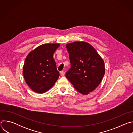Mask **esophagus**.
Masks as SVG:
<instances>
[{
	"label": "esophagus",
	"instance_id": "esophagus-1",
	"mask_svg": "<svg viewBox=\"0 0 133 133\" xmlns=\"http://www.w3.org/2000/svg\"><path fill=\"white\" fill-rule=\"evenodd\" d=\"M61 76H64L65 75V72L64 71H61Z\"/></svg>",
	"mask_w": 133,
	"mask_h": 133
}]
</instances>
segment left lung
Listing matches in <instances>:
<instances>
[{
    "instance_id": "8db88e82",
    "label": "left lung",
    "mask_w": 133,
    "mask_h": 133,
    "mask_svg": "<svg viewBox=\"0 0 133 133\" xmlns=\"http://www.w3.org/2000/svg\"><path fill=\"white\" fill-rule=\"evenodd\" d=\"M66 46L71 65L66 77L78 92L87 95L102 82L105 72L104 62L88 43L78 41Z\"/></svg>"
}]
</instances>
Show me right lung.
Segmentation results:
<instances>
[{
	"label": "right lung",
	"instance_id": "obj_1",
	"mask_svg": "<svg viewBox=\"0 0 133 133\" xmlns=\"http://www.w3.org/2000/svg\"><path fill=\"white\" fill-rule=\"evenodd\" d=\"M59 44H44L31 51L27 56L23 72L26 83L34 92L48 91L59 78L54 53Z\"/></svg>",
	"mask_w": 133,
	"mask_h": 133
}]
</instances>
